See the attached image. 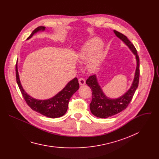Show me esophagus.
<instances>
[{
    "mask_svg": "<svg viewBox=\"0 0 159 159\" xmlns=\"http://www.w3.org/2000/svg\"><path fill=\"white\" fill-rule=\"evenodd\" d=\"M79 83L80 85H84L85 84V80L84 78H80L79 79Z\"/></svg>",
    "mask_w": 159,
    "mask_h": 159,
    "instance_id": "esophagus-1",
    "label": "esophagus"
}]
</instances>
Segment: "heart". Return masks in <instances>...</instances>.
Masks as SVG:
<instances>
[{"instance_id":"heart-1","label":"heart","mask_w":159,"mask_h":159,"mask_svg":"<svg viewBox=\"0 0 159 159\" xmlns=\"http://www.w3.org/2000/svg\"><path fill=\"white\" fill-rule=\"evenodd\" d=\"M102 45V41L98 38L90 39L85 44V46L81 50L79 57L82 61H87L94 54L95 55L89 63V69L91 71H95L98 69L102 58L103 55L98 52Z\"/></svg>"}]
</instances>
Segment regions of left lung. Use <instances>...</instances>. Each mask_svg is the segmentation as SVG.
<instances>
[{
  "label": "left lung",
  "instance_id": "1",
  "mask_svg": "<svg viewBox=\"0 0 159 159\" xmlns=\"http://www.w3.org/2000/svg\"><path fill=\"white\" fill-rule=\"evenodd\" d=\"M115 34L121 39L129 48L133 52L137 59V66L136 69L134 78L131 88L121 97L111 99L106 97L98 84L95 75H90L86 80V84L92 90L93 99L90 104V111L93 114L100 118H107L115 115L125 109L130 103L133 95L137 89L140 77V59L134 45L123 34L114 30Z\"/></svg>",
  "mask_w": 159,
  "mask_h": 159
}]
</instances>
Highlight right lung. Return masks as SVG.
Returning a JSON list of instances; mask_svg holds the SVG:
<instances>
[{
	"instance_id": "obj_1",
	"label": "right lung",
	"mask_w": 159,
	"mask_h": 159,
	"mask_svg": "<svg viewBox=\"0 0 159 159\" xmlns=\"http://www.w3.org/2000/svg\"><path fill=\"white\" fill-rule=\"evenodd\" d=\"M44 26L36 28L27 39L31 38L32 36L38 31L41 30L44 31ZM16 77L21 94L27 104L34 111L51 118H59L65 114L71 97L79 88L78 80L75 77L68 83L65 88L53 98L47 100H38L30 96L22 88L19 77L17 63L16 65Z\"/></svg>"
}]
</instances>
